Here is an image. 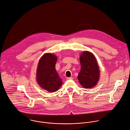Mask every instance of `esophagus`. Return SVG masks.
Returning <instances> with one entry per match:
<instances>
[{
    "instance_id": "1",
    "label": "esophagus",
    "mask_w": 130,
    "mask_h": 130,
    "mask_svg": "<svg viewBox=\"0 0 130 130\" xmlns=\"http://www.w3.org/2000/svg\"><path fill=\"white\" fill-rule=\"evenodd\" d=\"M67 80H72V79H73V78L72 77H67Z\"/></svg>"
}]
</instances>
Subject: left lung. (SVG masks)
<instances>
[{"mask_svg": "<svg viewBox=\"0 0 130 130\" xmlns=\"http://www.w3.org/2000/svg\"><path fill=\"white\" fill-rule=\"evenodd\" d=\"M81 70L78 79L80 84L85 88L94 87L99 80V66L94 56L90 52L84 51L80 56Z\"/></svg>", "mask_w": 130, "mask_h": 130, "instance_id": "1", "label": "left lung"}]
</instances>
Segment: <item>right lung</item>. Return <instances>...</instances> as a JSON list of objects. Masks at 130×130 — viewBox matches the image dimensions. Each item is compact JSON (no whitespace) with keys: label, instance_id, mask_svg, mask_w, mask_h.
I'll return each instance as SVG.
<instances>
[{"label":"right lung","instance_id":"right-lung-1","mask_svg":"<svg viewBox=\"0 0 130 130\" xmlns=\"http://www.w3.org/2000/svg\"><path fill=\"white\" fill-rule=\"evenodd\" d=\"M57 57L54 54L47 53L40 59L37 72L38 84L49 91H57L62 84V80L55 70Z\"/></svg>","mask_w":130,"mask_h":130}]
</instances>
